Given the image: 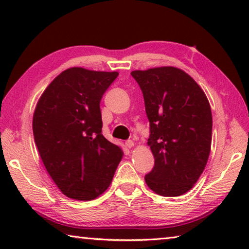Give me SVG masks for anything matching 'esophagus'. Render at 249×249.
<instances>
[{
    "label": "esophagus",
    "mask_w": 249,
    "mask_h": 249,
    "mask_svg": "<svg viewBox=\"0 0 249 249\" xmlns=\"http://www.w3.org/2000/svg\"><path fill=\"white\" fill-rule=\"evenodd\" d=\"M125 146L127 147V148H132V147L134 146V142L133 141H127L125 142Z\"/></svg>",
    "instance_id": "obj_1"
}]
</instances>
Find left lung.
Listing matches in <instances>:
<instances>
[{"mask_svg":"<svg viewBox=\"0 0 249 249\" xmlns=\"http://www.w3.org/2000/svg\"><path fill=\"white\" fill-rule=\"evenodd\" d=\"M144 95L150 125L148 146L155 166L145 181L162 196L191 190L208 162L212 112L203 90L176 67L130 72Z\"/></svg>","mask_w":249,"mask_h":249,"instance_id":"8db88e82","label":"left lung"}]
</instances>
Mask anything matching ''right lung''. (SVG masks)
<instances>
[{"mask_svg":"<svg viewBox=\"0 0 249 249\" xmlns=\"http://www.w3.org/2000/svg\"><path fill=\"white\" fill-rule=\"evenodd\" d=\"M119 72L69 68L37 102L33 133L40 158L66 196L90 201L111 184L123 150L102 135L100 102Z\"/></svg>","mask_w":249,"mask_h":249,"instance_id":"obj_1","label":"right lung"}]
</instances>
